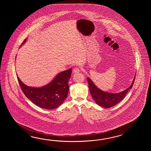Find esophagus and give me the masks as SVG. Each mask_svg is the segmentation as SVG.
I'll list each match as a JSON object with an SVG mask.
<instances>
[{"instance_id": "1", "label": "esophagus", "mask_w": 151, "mask_h": 151, "mask_svg": "<svg viewBox=\"0 0 151 151\" xmlns=\"http://www.w3.org/2000/svg\"><path fill=\"white\" fill-rule=\"evenodd\" d=\"M80 72V68H74V69L73 70V73H77Z\"/></svg>"}]
</instances>
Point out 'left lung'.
Listing matches in <instances>:
<instances>
[{"instance_id":"left-lung-1","label":"left lung","mask_w":151,"mask_h":151,"mask_svg":"<svg viewBox=\"0 0 151 151\" xmlns=\"http://www.w3.org/2000/svg\"><path fill=\"white\" fill-rule=\"evenodd\" d=\"M135 78V75L131 85L128 88L117 93H108L103 91L95 85L90 78H87V80L88 83L90 93L95 102L98 105L104 108H109L116 105L124 99L128 91L132 88L134 82Z\"/></svg>"}]
</instances>
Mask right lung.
Masks as SVG:
<instances>
[{"label": "right lung", "instance_id": "add662e5", "mask_svg": "<svg viewBox=\"0 0 151 151\" xmlns=\"http://www.w3.org/2000/svg\"><path fill=\"white\" fill-rule=\"evenodd\" d=\"M26 40L25 39L22 45ZM71 73V68L63 71L57 74L51 83L37 88L26 86L18 76L17 79L23 93L32 103L44 109H53L61 105L68 96V83Z\"/></svg>", "mask_w": 151, "mask_h": 151}]
</instances>
